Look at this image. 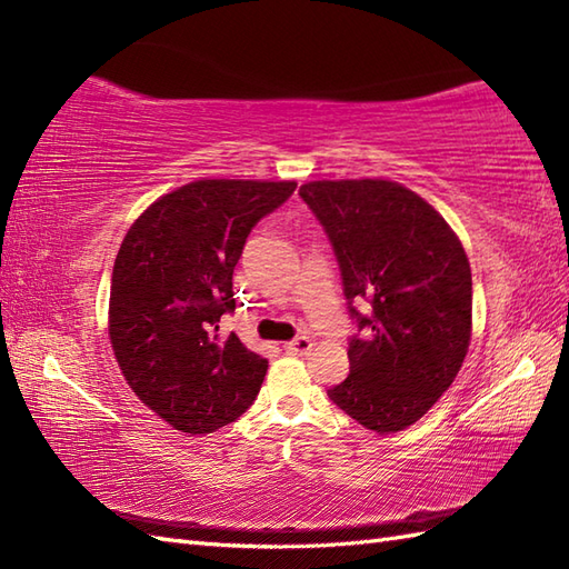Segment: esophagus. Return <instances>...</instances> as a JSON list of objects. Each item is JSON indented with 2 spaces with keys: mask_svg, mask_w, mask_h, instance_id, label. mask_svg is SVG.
Segmentation results:
<instances>
[{
  "mask_svg": "<svg viewBox=\"0 0 569 569\" xmlns=\"http://www.w3.org/2000/svg\"><path fill=\"white\" fill-rule=\"evenodd\" d=\"M310 349H312V340H310V337H306V335H298L296 340L286 342V352L288 355H308Z\"/></svg>",
  "mask_w": 569,
  "mask_h": 569,
  "instance_id": "obj_1",
  "label": "esophagus"
}]
</instances>
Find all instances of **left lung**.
Here are the masks:
<instances>
[{"mask_svg": "<svg viewBox=\"0 0 569 569\" xmlns=\"http://www.w3.org/2000/svg\"><path fill=\"white\" fill-rule=\"evenodd\" d=\"M298 196L330 239L357 322L352 371L328 389L330 401L379 435L413 426L450 389L469 349L462 244L432 204L391 180H312Z\"/></svg>", "mask_w": 569, "mask_h": 569, "instance_id": "left-lung-1", "label": "left lung"}]
</instances>
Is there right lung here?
Returning a JSON list of instances; mask_svg holds the SVG:
<instances>
[{
	"label": "right lung",
	"instance_id": "obj_1",
	"mask_svg": "<svg viewBox=\"0 0 569 569\" xmlns=\"http://www.w3.org/2000/svg\"><path fill=\"white\" fill-rule=\"evenodd\" d=\"M293 180H196L156 200L119 247L110 340L127 383L176 430L212 432L257 398L269 361L220 322L234 312L232 273L261 217Z\"/></svg>",
	"mask_w": 569,
	"mask_h": 569
}]
</instances>
